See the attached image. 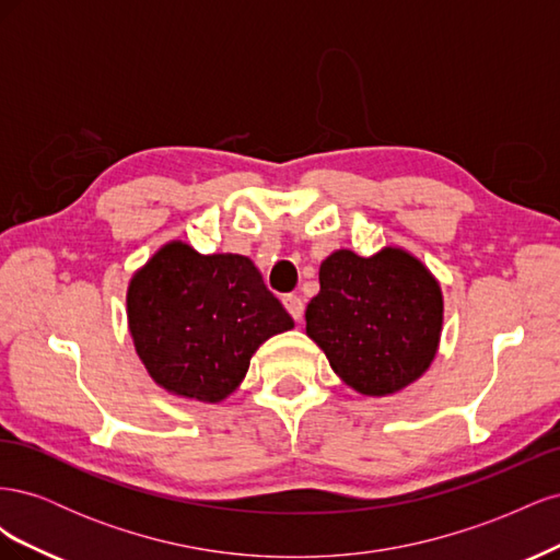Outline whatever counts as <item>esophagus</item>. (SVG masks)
I'll use <instances>...</instances> for the list:
<instances>
[{
	"label": "esophagus",
	"instance_id": "obj_1",
	"mask_svg": "<svg viewBox=\"0 0 560 560\" xmlns=\"http://www.w3.org/2000/svg\"><path fill=\"white\" fill-rule=\"evenodd\" d=\"M282 303H284L287 313H290L296 322L303 317V301H301L296 294H287V296L282 299Z\"/></svg>",
	"mask_w": 560,
	"mask_h": 560
}]
</instances>
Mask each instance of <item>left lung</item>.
<instances>
[{
  "instance_id": "1",
  "label": "left lung",
  "mask_w": 560,
  "mask_h": 560,
  "mask_svg": "<svg viewBox=\"0 0 560 560\" xmlns=\"http://www.w3.org/2000/svg\"><path fill=\"white\" fill-rule=\"evenodd\" d=\"M444 325L442 287L401 247L336 249L319 266L306 334L334 374L366 397L395 395L430 369Z\"/></svg>"
}]
</instances>
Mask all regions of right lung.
<instances>
[{"mask_svg":"<svg viewBox=\"0 0 560 560\" xmlns=\"http://www.w3.org/2000/svg\"><path fill=\"white\" fill-rule=\"evenodd\" d=\"M128 329L149 376L171 395L217 404L252 354L294 327L243 254H198L171 241L130 278Z\"/></svg>","mask_w":560,"mask_h":560,"instance_id":"1","label":"right lung"}]
</instances>
